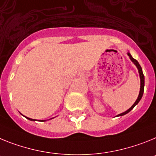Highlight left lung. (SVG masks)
<instances>
[{"label":"left lung","mask_w":156,"mask_h":156,"mask_svg":"<svg viewBox=\"0 0 156 156\" xmlns=\"http://www.w3.org/2000/svg\"><path fill=\"white\" fill-rule=\"evenodd\" d=\"M128 55L129 56V58H130V59L132 60V62L133 63H134L135 65L136 66V67H137L138 69V71H139V74H140V93H139V96H138L137 99H136V101H135V103L133 104V106L131 107L129 109H128V110L126 111V112H123V113L122 114H119V115L118 116H122V115H126V114L129 113V112H130L131 110H132L133 108H134L135 106H136V104L139 103V101H140V99L142 98V96H143V93H144V74H143V71H142V68L141 67H140V65L139 64V63L137 62V60L135 59H133V58L132 57V55H130V53L129 52H128Z\"/></svg>","instance_id":"obj_1"}]
</instances>
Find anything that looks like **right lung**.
Here are the masks:
<instances>
[{"label": "right lung", "mask_w": 156, "mask_h": 156, "mask_svg": "<svg viewBox=\"0 0 156 156\" xmlns=\"http://www.w3.org/2000/svg\"><path fill=\"white\" fill-rule=\"evenodd\" d=\"M28 119H29V120H31V121H35L34 119H30V118H27ZM41 121L42 122H44V121H45V120H41Z\"/></svg>", "instance_id": "right-lung-1"}]
</instances>
